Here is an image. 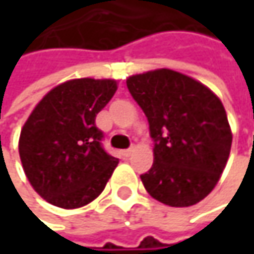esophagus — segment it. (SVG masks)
Masks as SVG:
<instances>
[{
	"label": "esophagus",
	"instance_id": "1",
	"mask_svg": "<svg viewBox=\"0 0 254 254\" xmlns=\"http://www.w3.org/2000/svg\"><path fill=\"white\" fill-rule=\"evenodd\" d=\"M132 151H133V148H127V150H122V156H124V157H129Z\"/></svg>",
	"mask_w": 254,
	"mask_h": 254
}]
</instances>
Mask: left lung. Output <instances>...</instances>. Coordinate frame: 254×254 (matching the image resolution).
Segmentation results:
<instances>
[{
  "label": "left lung",
  "instance_id": "left-lung-1",
  "mask_svg": "<svg viewBox=\"0 0 254 254\" xmlns=\"http://www.w3.org/2000/svg\"><path fill=\"white\" fill-rule=\"evenodd\" d=\"M154 141V163L141 175L147 192L163 204L188 207L218 184L232 133L221 100L201 82L171 69L127 79Z\"/></svg>",
  "mask_w": 254,
  "mask_h": 254
}]
</instances>
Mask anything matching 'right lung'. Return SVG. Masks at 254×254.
<instances>
[{
	"label": "right lung",
	"mask_w": 254,
	"mask_h": 254,
	"mask_svg": "<svg viewBox=\"0 0 254 254\" xmlns=\"http://www.w3.org/2000/svg\"><path fill=\"white\" fill-rule=\"evenodd\" d=\"M116 89L113 79H72L53 88L27 118L19 154L30 185L48 203L77 209L103 192L119 160L103 148L95 118Z\"/></svg>",
	"instance_id": "1"
}]
</instances>
